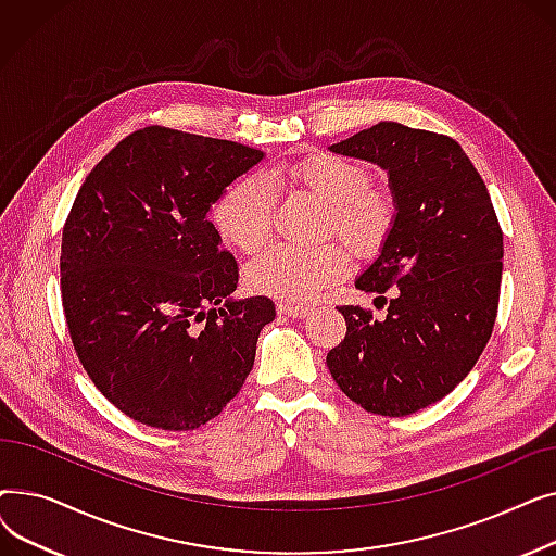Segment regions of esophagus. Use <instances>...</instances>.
Here are the masks:
<instances>
[{"label":"esophagus","mask_w":556,"mask_h":556,"mask_svg":"<svg viewBox=\"0 0 556 556\" xmlns=\"http://www.w3.org/2000/svg\"><path fill=\"white\" fill-rule=\"evenodd\" d=\"M277 311L279 315H288V317H306L311 313L308 306H293V304H279Z\"/></svg>","instance_id":"obj_1"}]
</instances>
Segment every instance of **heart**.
Returning a JSON list of instances; mask_svg holds the SVG:
<instances>
[{
  "label": "heart",
  "instance_id": "obj_1",
  "mask_svg": "<svg viewBox=\"0 0 556 556\" xmlns=\"http://www.w3.org/2000/svg\"><path fill=\"white\" fill-rule=\"evenodd\" d=\"M273 187H295L327 204L325 231L358 254H376L388 241L396 207L386 189L371 187L369 170L342 155L317 153L298 162L273 164L261 175H245L225 189L214 204V225L225 243L245 254L268 243L275 220ZM349 270L338 243L315 248L277 245L245 268V283L258 295L283 302H311Z\"/></svg>",
  "mask_w": 556,
  "mask_h": 556
}]
</instances>
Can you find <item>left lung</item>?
<instances>
[{
	"label": "left lung",
	"instance_id": "left-lung-1",
	"mask_svg": "<svg viewBox=\"0 0 556 556\" xmlns=\"http://www.w3.org/2000/svg\"><path fill=\"white\" fill-rule=\"evenodd\" d=\"M329 149L388 173L396 220L356 279L388 315L340 306L346 336L327 365L367 413L413 415L451 394L484 352L498 315L503 229L480 173L446 135L381 122Z\"/></svg>",
	"mask_w": 556,
	"mask_h": 556
}]
</instances>
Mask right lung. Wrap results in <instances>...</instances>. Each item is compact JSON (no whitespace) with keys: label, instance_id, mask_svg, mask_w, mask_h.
I'll return each mask as SVG.
<instances>
[{"label":"right lung","instance_id":"1","mask_svg":"<svg viewBox=\"0 0 556 556\" xmlns=\"http://www.w3.org/2000/svg\"><path fill=\"white\" fill-rule=\"evenodd\" d=\"M263 160L250 146L135 130L87 175L63 227L61 293L76 356L130 419L207 424L239 394L273 300H231L239 266L207 218Z\"/></svg>","mask_w":556,"mask_h":556}]
</instances>
